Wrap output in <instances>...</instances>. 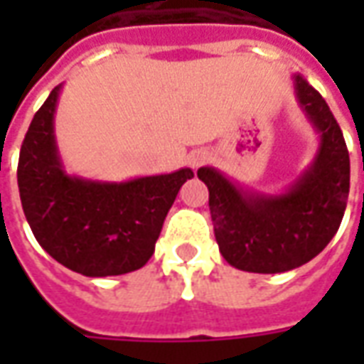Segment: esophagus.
Returning a JSON list of instances; mask_svg holds the SVG:
<instances>
[{"label": "esophagus", "instance_id": "1", "mask_svg": "<svg viewBox=\"0 0 364 364\" xmlns=\"http://www.w3.org/2000/svg\"><path fill=\"white\" fill-rule=\"evenodd\" d=\"M206 159H208V154H206V151H193L189 156V164L191 167H198L203 166Z\"/></svg>", "mask_w": 364, "mask_h": 364}]
</instances>
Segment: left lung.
Returning <instances> with one entry per match:
<instances>
[{"label":"left lung","instance_id":"obj_1","mask_svg":"<svg viewBox=\"0 0 364 364\" xmlns=\"http://www.w3.org/2000/svg\"><path fill=\"white\" fill-rule=\"evenodd\" d=\"M298 107L318 134L312 164L281 193L247 189L216 167L208 187L214 236L224 259L247 273H284L314 259L336 236L349 197V151L323 97L292 74Z\"/></svg>","mask_w":364,"mask_h":364}]
</instances>
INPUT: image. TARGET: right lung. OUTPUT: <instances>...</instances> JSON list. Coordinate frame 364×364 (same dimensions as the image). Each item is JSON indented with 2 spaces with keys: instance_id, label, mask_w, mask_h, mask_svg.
Wrapping results in <instances>:
<instances>
[{
  "instance_id": "1",
  "label": "right lung",
  "mask_w": 364,
  "mask_h": 364,
  "mask_svg": "<svg viewBox=\"0 0 364 364\" xmlns=\"http://www.w3.org/2000/svg\"><path fill=\"white\" fill-rule=\"evenodd\" d=\"M62 83L36 111L23 140L17 183L36 242L64 267L85 277H114L144 267L177 193L193 169L99 181L68 173L54 114Z\"/></svg>"
}]
</instances>
